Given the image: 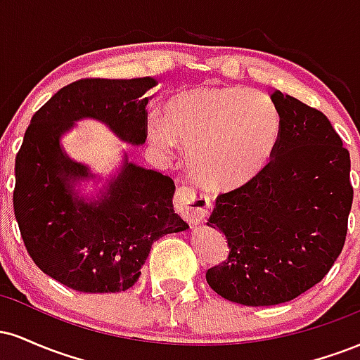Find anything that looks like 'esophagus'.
Returning a JSON list of instances; mask_svg holds the SVG:
<instances>
[{
    "instance_id": "obj_1",
    "label": "esophagus",
    "mask_w": 360,
    "mask_h": 360,
    "mask_svg": "<svg viewBox=\"0 0 360 360\" xmlns=\"http://www.w3.org/2000/svg\"><path fill=\"white\" fill-rule=\"evenodd\" d=\"M210 196L198 184H184L176 191V206L189 223H198L208 214Z\"/></svg>"
}]
</instances>
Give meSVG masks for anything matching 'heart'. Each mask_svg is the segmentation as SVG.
Returning <instances> with one entry per match:
<instances>
[{
    "label": "heart",
    "instance_id": "heart-1",
    "mask_svg": "<svg viewBox=\"0 0 360 360\" xmlns=\"http://www.w3.org/2000/svg\"><path fill=\"white\" fill-rule=\"evenodd\" d=\"M283 120L262 94L242 88L194 86L172 94L147 137L159 150L186 148L198 179L217 189L255 177L278 150Z\"/></svg>",
    "mask_w": 360,
    "mask_h": 360
}]
</instances>
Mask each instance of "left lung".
I'll return each mask as SVG.
<instances>
[{
	"label": "left lung",
	"mask_w": 360,
	"mask_h": 360,
	"mask_svg": "<svg viewBox=\"0 0 360 360\" xmlns=\"http://www.w3.org/2000/svg\"><path fill=\"white\" fill-rule=\"evenodd\" d=\"M283 120L274 157L240 188L221 193L208 225L230 252L206 281L221 298L271 307L298 298L332 269L352 208L350 155L321 111L274 91Z\"/></svg>",
	"instance_id": "left-lung-1"
}]
</instances>
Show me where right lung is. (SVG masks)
<instances>
[{"label":"right lung","instance_id":"right-lung-1","mask_svg":"<svg viewBox=\"0 0 360 360\" xmlns=\"http://www.w3.org/2000/svg\"><path fill=\"white\" fill-rule=\"evenodd\" d=\"M154 77H86L57 91L32 117L15 160L13 210L37 267L81 292H118L137 283L152 243L188 229L174 213V181L125 159L98 201L86 203L74 183L89 169L62 150L74 122L94 118L120 139H147L143 94ZM127 157V155H125Z\"/></svg>","mask_w":360,"mask_h":360}]
</instances>
